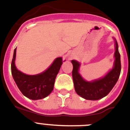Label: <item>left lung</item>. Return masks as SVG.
I'll return each instance as SVG.
<instances>
[{
  "label": "left lung",
  "instance_id": "1",
  "mask_svg": "<svg viewBox=\"0 0 130 130\" xmlns=\"http://www.w3.org/2000/svg\"><path fill=\"white\" fill-rule=\"evenodd\" d=\"M115 42V52L114 57L115 58L114 66L104 77L95 80L92 82L86 81L78 73L80 63L76 60H71L73 64V77L74 88L76 93L83 98L86 100L101 99L106 96L112 90L114 86L119 78L121 71V55L118 50V44Z\"/></svg>",
  "mask_w": 130,
  "mask_h": 130
}]
</instances>
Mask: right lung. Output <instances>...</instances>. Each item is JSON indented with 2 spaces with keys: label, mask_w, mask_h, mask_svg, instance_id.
<instances>
[{
  "label": "right lung",
  "mask_w": 130,
  "mask_h": 130,
  "mask_svg": "<svg viewBox=\"0 0 130 130\" xmlns=\"http://www.w3.org/2000/svg\"><path fill=\"white\" fill-rule=\"evenodd\" d=\"M16 48L14 50L11 62V74L20 91L24 96L32 100L42 99L51 93L53 90L55 80L59 73L62 59L58 57L46 71L35 75L23 73L17 69L15 64Z\"/></svg>",
  "instance_id": "1"
}]
</instances>
